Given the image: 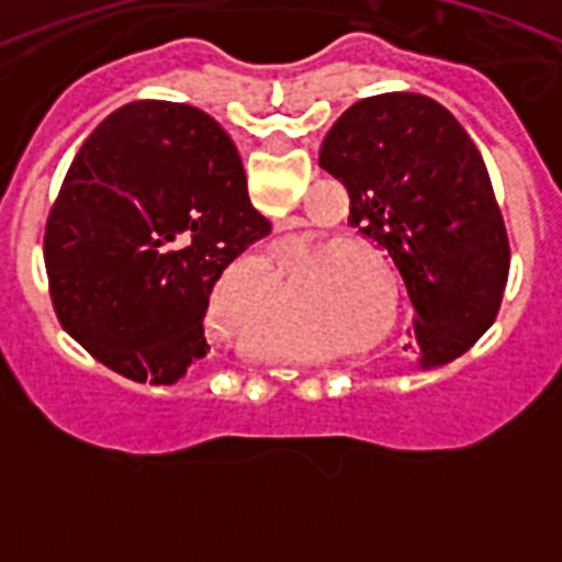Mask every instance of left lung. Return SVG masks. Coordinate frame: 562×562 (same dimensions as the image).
<instances>
[{"mask_svg": "<svg viewBox=\"0 0 562 562\" xmlns=\"http://www.w3.org/2000/svg\"><path fill=\"white\" fill-rule=\"evenodd\" d=\"M349 191V225L400 272L422 369L464 355L501 310L509 238L481 151L439 101L382 92L357 101L321 146Z\"/></svg>", "mask_w": 562, "mask_h": 562, "instance_id": "8db88e82", "label": "left lung"}]
</instances>
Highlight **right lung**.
Returning a JSON list of instances; mask_svg holds the SVG:
<instances>
[{"label": "right lung", "mask_w": 562, "mask_h": 562, "mask_svg": "<svg viewBox=\"0 0 562 562\" xmlns=\"http://www.w3.org/2000/svg\"><path fill=\"white\" fill-rule=\"evenodd\" d=\"M267 233L241 157L211 114L126 103L89 134L49 207L53 306L103 366L171 385L211 351L213 284Z\"/></svg>", "instance_id": "right-lung-1"}]
</instances>
